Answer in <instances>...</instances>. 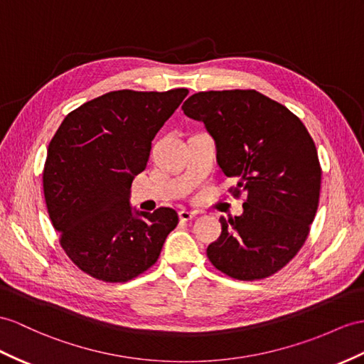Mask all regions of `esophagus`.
Instances as JSON below:
<instances>
[{
  "label": "esophagus",
  "instance_id": "esophagus-1",
  "mask_svg": "<svg viewBox=\"0 0 364 364\" xmlns=\"http://www.w3.org/2000/svg\"><path fill=\"white\" fill-rule=\"evenodd\" d=\"M198 216V211H190V210H181L179 218L181 220H191Z\"/></svg>",
  "mask_w": 364,
  "mask_h": 364
}]
</instances>
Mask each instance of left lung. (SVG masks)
<instances>
[{"instance_id":"1","label":"left lung","mask_w":364,"mask_h":364,"mask_svg":"<svg viewBox=\"0 0 364 364\" xmlns=\"http://www.w3.org/2000/svg\"><path fill=\"white\" fill-rule=\"evenodd\" d=\"M215 140L220 170L245 194L244 213L220 218L223 233L207 256L235 279L277 273L294 258L314 223L321 166L309 131L295 114L255 90L193 94L182 105Z\"/></svg>"}]
</instances>
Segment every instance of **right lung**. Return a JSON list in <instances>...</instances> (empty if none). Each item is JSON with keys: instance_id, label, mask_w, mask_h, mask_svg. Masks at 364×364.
<instances>
[{"instance_id": "obj_1", "label": "right lung", "mask_w": 364, "mask_h": 364, "mask_svg": "<svg viewBox=\"0 0 364 364\" xmlns=\"http://www.w3.org/2000/svg\"><path fill=\"white\" fill-rule=\"evenodd\" d=\"M187 94H103L69 112L52 137L43 171L49 218L70 261L92 278L125 282L144 273L179 223L173 208H132L129 194L153 139Z\"/></svg>"}]
</instances>
